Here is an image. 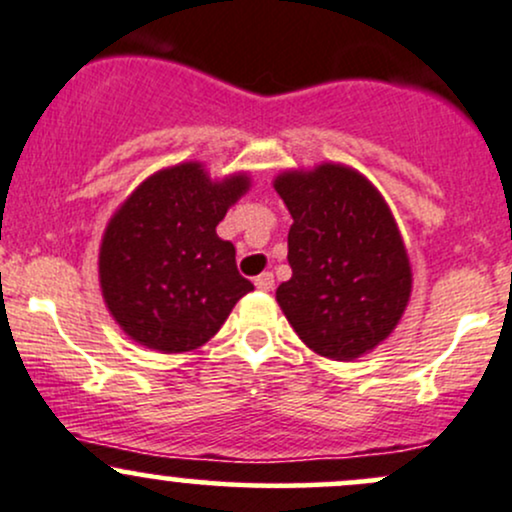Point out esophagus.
I'll return each mask as SVG.
<instances>
[{
	"instance_id": "1",
	"label": "esophagus",
	"mask_w": 512,
	"mask_h": 512,
	"mask_svg": "<svg viewBox=\"0 0 512 512\" xmlns=\"http://www.w3.org/2000/svg\"><path fill=\"white\" fill-rule=\"evenodd\" d=\"M255 286L260 291H269L274 286V274L272 272H262V274H257L255 277Z\"/></svg>"
}]
</instances>
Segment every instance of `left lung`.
<instances>
[{"instance_id":"left-lung-1","label":"left lung","mask_w":512,"mask_h":512,"mask_svg":"<svg viewBox=\"0 0 512 512\" xmlns=\"http://www.w3.org/2000/svg\"><path fill=\"white\" fill-rule=\"evenodd\" d=\"M274 189L294 218L291 279L277 289L291 328L330 359L374 350L411 296V265L389 206L362 174L340 165L286 172Z\"/></svg>"}]
</instances>
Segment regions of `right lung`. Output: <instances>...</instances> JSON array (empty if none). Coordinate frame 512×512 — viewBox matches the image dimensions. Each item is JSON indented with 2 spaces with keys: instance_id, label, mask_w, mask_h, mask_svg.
<instances>
[{
  "instance_id": "right-lung-1",
  "label": "right lung",
  "mask_w": 512,
  "mask_h": 512,
  "mask_svg": "<svg viewBox=\"0 0 512 512\" xmlns=\"http://www.w3.org/2000/svg\"><path fill=\"white\" fill-rule=\"evenodd\" d=\"M247 177L216 184L201 165L145 179L111 218L99 252L101 294L111 316L140 345L189 352L226 323L252 286L235 247L216 235Z\"/></svg>"
}]
</instances>
